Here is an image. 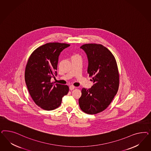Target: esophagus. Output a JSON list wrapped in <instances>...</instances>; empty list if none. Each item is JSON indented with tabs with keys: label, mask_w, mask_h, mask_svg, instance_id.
Wrapping results in <instances>:
<instances>
[{
	"label": "esophagus",
	"mask_w": 151,
	"mask_h": 151,
	"mask_svg": "<svg viewBox=\"0 0 151 151\" xmlns=\"http://www.w3.org/2000/svg\"><path fill=\"white\" fill-rule=\"evenodd\" d=\"M75 88V87L73 86V85H70V86H69V89H70V90H73Z\"/></svg>",
	"instance_id": "34e87169"
}]
</instances>
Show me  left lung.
<instances>
[{
    "label": "left lung",
    "instance_id": "left-lung-1",
    "mask_svg": "<svg viewBox=\"0 0 151 151\" xmlns=\"http://www.w3.org/2000/svg\"><path fill=\"white\" fill-rule=\"evenodd\" d=\"M88 59L87 73L93 86L83 88L78 100L80 109L87 114L100 113L109 106L119 86V73L114 56L101 44H88L80 47Z\"/></svg>",
    "mask_w": 151,
    "mask_h": 151
}]
</instances>
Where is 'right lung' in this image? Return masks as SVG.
Wrapping results in <instances>:
<instances>
[{
    "label": "right lung",
    "instance_id": "obj_1",
    "mask_svg": "<svg viewBox=\"0 0 151 151\" xmlns=\"http://www.w3.org/2000/svg\"><path fill=\"white\" fill-rule=\"evenodd\" d=\"M70 45L50 42L37 47L30 55L25 71L27 90L37 105L47 111L56 109L67 95V85L53 84L51 78L57 76L59 56Z\"/></svg>",
    "mask_w": 151,
    "mask_h": 151
}]
</instances>
